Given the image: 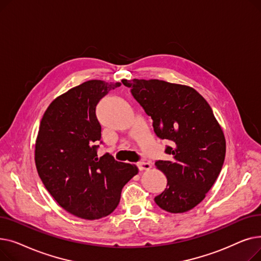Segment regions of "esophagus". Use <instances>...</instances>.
<instances>
[{
  "instance_id": "obj_1",
  "label": "esophagus",
  "mask_w": 261,
  "mask_h": 261,
  "mask_svg": "<svg viewBox=\"0 0 261 261\" xmlns=\"http://www.w3.org/2000/svg\"><path fill=\"white\" fill-rule=\"evenodd\" d=\"M138 168L140 170H148L150 168V164L147 162H140L138 163Z\"/></svg>"
}]
</instances>
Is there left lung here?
<instances>
[{"instance_id": "1", "label": "left lung", "mask_w": 261, "mask_h": 261, "mask_svg": "<svg viewBox=\"0 0 261 261\" xmlns=\"http://www.w3.org/2000/svg\"><path fill=\"white\" fill-rule=\"evenodd\" d=\"M121 82L151 117L158 138L170 144L165 148L170 159L155 162L167 186L154 202L172 214L193 210L216 182L225 158L224 134L211 106L186 86L158 79Z\"/></svg>"}]
</instances>
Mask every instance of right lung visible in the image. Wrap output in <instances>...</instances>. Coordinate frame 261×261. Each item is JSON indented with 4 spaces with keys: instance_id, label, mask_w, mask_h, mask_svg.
Here are the masks:
<instances>
[{
    "instance_id": "1",
    "label": "right lung",
    "mask_w": 261,
    "mask_h": 261,
    "mask_svg": "<svg viewBox=\"0 0 261 261\" xmlns=\"http://www.w3.org/2000/svg\"><path fill=\"white\" fill-rule=\"evenodd\" d=\"M119 82L89 80L59 96L41 119L35 161L53 198L70 214L95 220L111 214L138 168L110 153L97 156L101 126L98 103Z\"/></svg>"
}]
</instances>
